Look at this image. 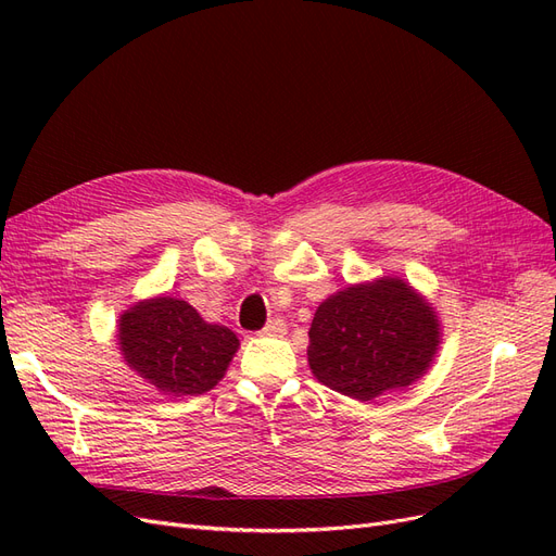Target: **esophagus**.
<instances>
[{
    "instance_id": "obj_1",
    "label": "esophagus",
    "mask_w": 556,
    "mask_h": 556,
    "mask_svg": "<svg viewBox=\"0 0 556 556\" xmlns=\"http://www.w3.org/2000/svg\"><path fill=\"white\" fill-rule=\"evenodd\" d=\"M285 331H288V325H285L280 317H274V319H268L266 327L262 329V336H282Z\"/></svg>"
}]
</instances>
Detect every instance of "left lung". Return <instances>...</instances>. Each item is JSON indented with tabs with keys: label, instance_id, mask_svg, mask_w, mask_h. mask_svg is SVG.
Wrapping results in <instances>:
<instances>
[{
	"label": "left lung",
	"instance_id": "left-lung-1",
	"mask_svg": "<svg viewBox=\"0 0 556 556\" xmlns=\"http://www.w3.org/2000/svg\"><path fill=\"white\" fill-rule=\"evenodd\" d=\"M313 376L357 401L427 374L441 343L439 315L401 278L350 285L317 306L308 331Z\"/></svg>",
	"mask_w": 556,
	"mask_h": 556
}]
</instances>
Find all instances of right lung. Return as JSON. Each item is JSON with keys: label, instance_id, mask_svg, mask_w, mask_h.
Masks as SVG:
<instances>
[{"label": "right lung", "instance_id": "add662e5", "mask_svg": "<svg viewBox=\"0 0 556 556\" xmlns=\"http://www.w3.org/2000/svg\"><path fill=\"white\" fill-rule=\"evenodd\" d=\"M117 345L129 368L160 392L197 396L223 380L239 339L223 325H208L188 301L155 296L121 315Z\"/></svg>", "mask_w": 556, "mask_h": 556}]
</instances>
